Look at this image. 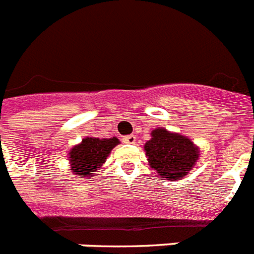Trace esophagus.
Returning a JSON list of instances; mask_svg holds the SVG:
<instances>
[{
  "label": "esophagus",
  "mask_w": 254,
  "mask_h": 254,
  "mask_svg": "<svg viewBox=\"0 0 254 254\" xmlns=\"http://www.w3.org/2000/svg\"><path fill=\"white\" fill-rule=\"evenodd\" d=\"M134 141H136V136H133V134H128V136H126L123 138V142L126 143H133Z\"/></svg>",
  "instance_id": "1"
}]
</instances>
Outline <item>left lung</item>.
Returning a JSON list of instances; mask_svg holds the SVG:
<instances>
[{
    "label": "left lung",
    "mask_w": 254,
    "mask_h": 254,
    "mask_svg": "<svg viewBox=\"0 0 254 254\" xmlns=\"http://www.w3.org/2000/svg\"><path fill=\"white\" fill-rule=\"evenodd\" d=\"M145 151L150 167L167 181L187 176L199 158L198 147L190 138L165 128H155L151 132V140L145 143Z\"/></svg>",
    "instance_id": "8db88e82"
}]
</instances>
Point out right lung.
I'll return each instance as SVG.
<instances>
[{
	"label": "right lung",
	"instance_id": "add662e5",
	"mask_svg": "<svg viewBox=\"0 0 254 254\" xmlns=\"http://www.w3.org/2000/svg\"><path fill=\"white\" fill-rule=\"evenodd\" d=\"M120 143L118 138H96V137H85L76 146L69 150L68 160L69 168L75 176L78 178L85 177L90 179L96 169H99L111 154L112 149Z\"/></svg>",
	"mask_w": 254,
	"mask_h": 254
}]
</instances>
